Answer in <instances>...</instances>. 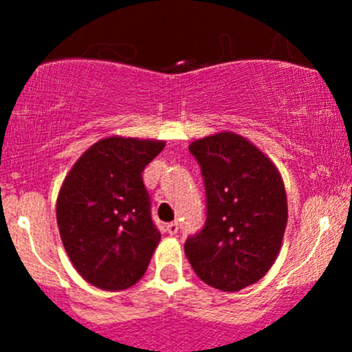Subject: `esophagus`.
Masks as SVG:
<instances>
[{"mask_svg": "<svg viewBox=\"0 0 352 352\" xmlns=\"http://www.w3.org/2000/svg\"><path fill=\"white\" fill-rule=\"evenodd\" d=\"M166 232H168L170 235H175V233L179 232V223H177V221L168 223V225H166Z\"/></svg>", "mask_w": 352, "mask_h": 352, "instance_id": "obj_1", "label": "esophagus"}]
</instances>
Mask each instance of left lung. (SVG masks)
Instances as JSON below:
<instances>
[{
  "label": "left lung",
  "mask_w": 352,
  "mask_h": 352,
  "mask_svg": "<svg viewBox=\"0 0 352 352\" xmlns=\"http://www.w3.org/2000/svg\"><path fill=\"white\" fill-rule=\"evenodd\" d=\"M206 187V225L187 239L194 272L216 289L240 291L272 267L285 236L281 173L254 143L223 131L189 144Z\"/></svg>",
  "instance_id": "left-lung-1"
}]
</instances>
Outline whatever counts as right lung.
Here are the masks:
<instances>
[{
    "label": "right lung",
    "instance_id": "right-lung-1",
    "mask_svg": "<svg viewBox=\"0 0 352 352\" xmlns=\"http://www.w3.org/2000/svg\"><path fill=\"white\" fill-rule=\"evenodd\" d=\"M165 141L109 136L78 158L58 196L59 235L78 274L105 291L136 285L158 247L143 170Z\"/></svg>",
    "mask_w": 352,
    "mask_h": 352
}]
</instances>
